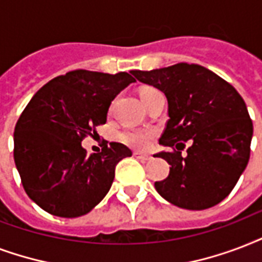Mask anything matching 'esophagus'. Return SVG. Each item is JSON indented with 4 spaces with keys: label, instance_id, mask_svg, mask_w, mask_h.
I'll return each mask as SVG.
<instances>
[{
    "label": "esophagus",
    "instance_id": "34e87169",
    "mask_svg": "<svg viewBox=\"0 0 262 262\" xmlns=\"http://www.w3.org/2000/svg\"><path fill=\"white\" fill-rule=\"evenodd\" d=\"M134 156L137 157L138 160H142V161H147V160H150L151 157H150L149 154H141V153H134Z\"/></svg>",
    "mask_w": 262,
    "mask_h": 262
}]
</instances>
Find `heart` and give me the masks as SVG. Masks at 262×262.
Returning a JSON list of instances; mask_svg holds the SVG:
<instances>
[{"instance_id": "1", "label": "heart", "mask_w": 262, "mask_h": 262, "mask_svg": "<svg viewBox=\"0 0 262 262\" xmlns=\"http://www.w3.org/2000/svg\"><path fill=\"white\" fill-rule=\"evenodd\" d=\"M156 91L154 89H143L141 91V98L142 101L150 94ZM154 137L153 131H143V129H125V131H121L119 138L120 141L124 143V145L129 146V147H134V149H147L151 143V139Z\"/></svg>"}]
</instances>
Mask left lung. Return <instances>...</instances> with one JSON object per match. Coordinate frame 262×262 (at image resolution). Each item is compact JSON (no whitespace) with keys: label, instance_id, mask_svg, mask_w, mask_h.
<instances>
[{"label":"left lung","instance_id":"1","mask_svg":"<svg viewBox=\"0 0 262 262\" xmlns=\"http://www.w3.org/2000/svg\"><path fill=\"white\" fill-rule=\"evenodd\" d=\"M168 99L167 127L160 143L169 167L154 187L171 204L190 210L212 208L226 198L250 159L253 123L239 93L219 75L196 64L179 62L153 71H131ZM187 140L188 154L181 150Z\"/></svg>","mask_w":262,"mask_h":262}]
</instances>
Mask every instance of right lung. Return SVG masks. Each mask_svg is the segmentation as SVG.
<instances>
[{
	"label": "right lung",
	"mask_w": 262,
	"mask_h": 262,
	"mask_svg": "<svg viewBox=\"0 0 262 262\" xmlns=\"http://www.w3.org/2000/svg\"><path fill=\"white\" fill-rule=\"evenodd\" d=\"M135 79L76 70L46 83L15 127L13 157L24 191L48 213L79 217L108 194L119 161L133 151L111 142L87 156L86 137L106 123L109 105Z\"/></svg>",
	"instance_id": "add662e5"
}]
</instances>
